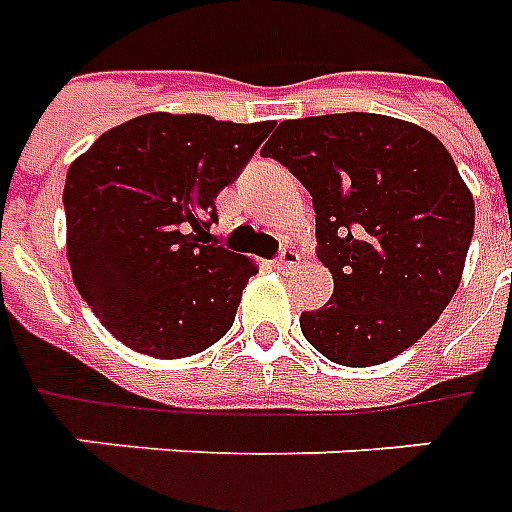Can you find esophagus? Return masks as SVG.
<instances>
[{
  "instance_id": "1",
  "label": "esophagus",
  "mask_w": 512,
  "mask_h": 512,
  "mask_svg": "<svg viewBox=\"0 0 512 512\" xmlns=\"http://www.w3.org/2000/svg\"><path fill=\"white\" fill-rule=\"evenodd\" d=\"M297 262H300V256H297V250L292 248H284L275 256V267H278V270H292V267H297Z\"/></svg>"
}]
</instances>
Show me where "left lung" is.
<instances>
[{
  "label": "left lung",
  "mask_w": 512,
  "mask_h": 512,
  "mask_svg": "<svg viewBox=\"0 0 512 512\" xmlns=\"http://www.w3.org/2000/svg\"><path fill=\"white\" fill-rule=\"evenodd\" d=\"M311 192L331 303L300 314L314 350L342 366L389 361L458 292L474 198L444 143L416 123L342 112L278 123L264 143Z\"/></svg>",
  "instance_id": "8db88e82"
}]
</instances>
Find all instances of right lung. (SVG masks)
Here are the masks:
<instances>
[{
    "mask_svg": "<svg viewBox=\"0 0 512 512\" xmlns=\"http://www.w3.org/2000/svg\"><path fill=\"white\" fill-rule=\"evenodd\" d=\"M273 121L148 112L74 159L63 190L74 284L137 353L187 358L234 325L256 264L217 245L215 198Z\"/></svg>",
    "mask_w": 512,
    "mask_h": 512,
    "instance_id": "1",
    "label": "right lung"
}]
</instances>
